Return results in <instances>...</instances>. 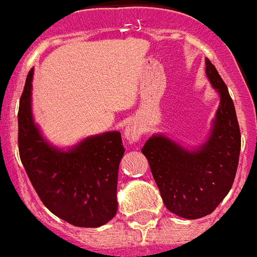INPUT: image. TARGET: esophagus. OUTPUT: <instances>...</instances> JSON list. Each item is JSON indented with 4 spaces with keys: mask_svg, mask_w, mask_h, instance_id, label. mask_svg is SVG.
I'll return each instance as SVG.
<instances>
[{
    "mask_svg": "<svg viewBox=\"0 0 257 257\" xmlns=\"http://www.w3.org/2000/svg\"><path fill=\"white\" fill-rule=\"evenodd\" d=\"M125 139L131 141V143H137L140 139H141V135H143V129H141V125L137 121H131L126 126H125L124 131Z\"/></svg>",
    "mask_w": 257,
    "mask_h": 257,
    "instance_id": "esophagus-1",
    "label": "esophagus"
}]
</instances>
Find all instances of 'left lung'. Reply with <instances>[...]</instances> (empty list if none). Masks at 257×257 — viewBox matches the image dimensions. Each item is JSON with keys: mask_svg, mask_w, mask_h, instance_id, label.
<instances>
[{"mask_svg": "<svg viewBox=\"0 0 257 257\" xmlns=\"http://www.w3.org/2000/svg\"><path fill=\"white\" fill-rule=\"evenodd\" d=\"M206 76L220 97L207 139L197 148H186L154 133L143 148L166 208L186 219L203 218L218 207L232 187L240 154L233 101L207 58Z\"/></svg>", "mask_w": 257, "mask_h": 257, "instance_id": "8db88e82", "label": "left lung"}]
</instances>
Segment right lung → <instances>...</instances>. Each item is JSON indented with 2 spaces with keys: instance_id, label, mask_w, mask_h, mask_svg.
I'll return each instance as SVG.
<instances>
[{
  "instance_id": "1",
  "label": "right lung",
  "mask_w": 257,
  "mask_h": 257,
  "mask_svg": "<svg viewBox=\"0 0 257 257\" xmlns=\"http://www.w3.org/2000/svg\"><path fill=\"white\" fill-rule=\"evenodd\" d=\"M34 68L26 78L18 112L20 157L31 185L46 207L76 227H100L117 212L121 135L110 131L88 136L70 148L55 147L34 121Z\"/></svg>"
}]
</instances>
